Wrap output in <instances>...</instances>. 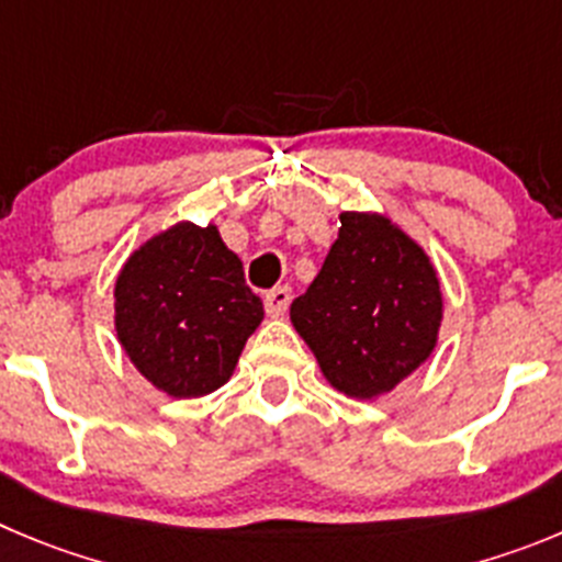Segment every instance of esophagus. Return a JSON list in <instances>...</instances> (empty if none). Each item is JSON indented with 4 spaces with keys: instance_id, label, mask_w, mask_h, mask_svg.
<instances>
[{
    "instance_id": "34e87169",
    "label": "esophagus",
    "mask_w": 562,
    "mask_h": 562,
    "mask_svg": "<svg viewBox=\"0 0 562 562\" xmlns=\"http://www.w3.org/2000/svg\"><path fill=\"white\" fill-rule=\"evenodd\" d=\"M263 305L271 318L285 316L288 305H291V288H274V291H269L263 299Z\"/></svg>"
}]
</instances>
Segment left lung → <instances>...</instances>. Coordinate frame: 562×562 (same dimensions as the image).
<instances>
[{"mask_svg":"<svg viewBox=\"0 0 562 562\" xmlns=\"http://www.w3.org/2000/svg\"><path fill=\"white\" fill-rule=\"evenodd\" d=\"M338 218L322 271L293 299L291 324L335 391L376 400L435 352L443 293L429 255L400 224L371 210Z\"/></svg>","mask_w":562,"mask_h":562,"instance_id":"1","label":"left lung"}]
</instances>
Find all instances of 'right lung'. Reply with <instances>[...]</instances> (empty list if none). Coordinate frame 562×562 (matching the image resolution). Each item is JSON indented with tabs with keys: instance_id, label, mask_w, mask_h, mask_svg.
<instances>
[{
	"instance_id": "add662e5",
	"label": "right lung",
	"mask_w": 562,
	"mask_h": 562,
	"mask_svg": "<svg viewBox=\"0 0 562 562\" xmlns=\"http://www.w3.org/2000/svg\"><path fill=\"white\" fill-rule=\"evenodd\" d=\"M115 338L130 363L175 400H196L233 376L263 302L216 224L177 222L127 257L113 288Z\"/></svg>"
}]
</instances>
